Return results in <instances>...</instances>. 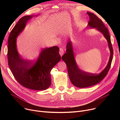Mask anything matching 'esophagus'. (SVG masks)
Here are the masks:
<instances>
[{
    "label": "esophagus",
    "mask_w": 120,
    "mask_h": 120,
    "mask_svg": "<svg viewBox=\"0 0 120 120\" xmlns=\"http://www.w3.org/2000/svg\"><path fill=\"white\" fill-rule=\"evenodd\" d=\"M64 49L63 48H60V50H59V54L60 55V56H62L64 54Z\"/></svg>",
    "instance_id": "esophagus-1"
}]
</instances>
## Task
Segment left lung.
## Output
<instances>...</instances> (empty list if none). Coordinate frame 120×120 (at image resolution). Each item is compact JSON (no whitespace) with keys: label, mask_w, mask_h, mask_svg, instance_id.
<instances>
[{"label":"left lung","mask_w":120,"mask_h":120,"mask_svg":"<svg viewBox=\"0 0 120 120\" xmlns=\"http://www.w3.org/2000/svg\"><path fill=\"white\" fill-rule=\"evenodd\" d=\"M90 20L88 25L92 28H95L101 32L106 38L110 50L111 55L108 64L105 69L100 74L95 75L89 74L81 70L75 62L72 43L68 42L66 45V53L62 56L63 60L66 63L68 75L71 82L75 86L79 88H85L94 85L103 79L107 75L111 65L113 57V48L111 41V37L107 27L98 16L95 14L87 12Z\"/></svg>","instance_id":"1"}]
</instances>
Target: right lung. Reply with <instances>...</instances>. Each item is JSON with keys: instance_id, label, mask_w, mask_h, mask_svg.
Masks as SVG:
<instances>
[{"instance_id": "obj_1", "label": "right lung", "mask_w": 120, "mask_h": 120, "mask_svg": "<svg viewBox=\"0 0 120 120\" xmlns=\"http://www.w3.org/2000/svg\"><path fill=\"white\" fill-rule=\"evenodd\" d=\"M32 15L21 18L10 32L8 39V58L10 69L16 80L23 86L32 90H45L51 85L50 72L61 59L57 46L43 49L38 59L28 62L18 53L16 39L23 31Z\"/></svg>"}]
</instances>
